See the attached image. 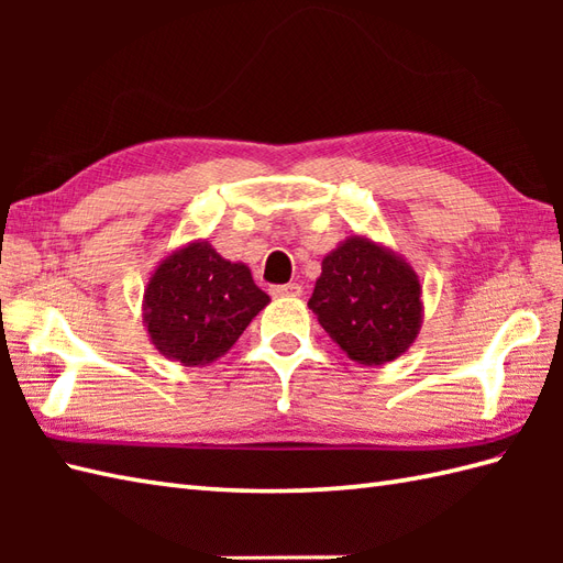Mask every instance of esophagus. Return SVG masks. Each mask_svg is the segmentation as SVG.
Segmentation results:
<instances>
[{
  "label": "esophagus",
  "mask_w": 563,
  "mask_h": 563,
  "mask_svg": "<svg viewBox=\"0 0 563 563\" xmlns=\"http://www.w3.org/2000/svg\"><path fill=\"white\" fill-rule=\"evenodd\" d=\"M271 295H273V297H300V295H302V285H297V283L273 285Z\"/></svg>",
  "instance_id": "esophagus-1"
}]
</instances>
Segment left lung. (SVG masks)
Here are the masks:
<instances>
[{"mask_svg": "<svg viewBox=\"0 0 563 563\" xmlns=\"http://www.w3.org/2000/svg\"><path fill=\"white\" fill-rule=\"evenodd\" d=\"M309 309L351 361L385 365L409 351L421 331L423 285L397 251L351 234L321 261Z\"/></svg>", "mask_w": 563, "mask_h": 563, "instance_id": "8db88e82", "label": "left lung"}]
</instances>
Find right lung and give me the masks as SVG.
<instances>
[{"label":"right lung","instance_id":"obj_1","mask_svg":"<svg viewBox=\"0 0 563 563\" xmlns=\"http://www.w3.org/2000/svg\"><path fill=\"white\" fill-rule=\"evenodd\" d=\"M268 302L246 263L227 261L208 239H194L152 271L142 324L164 357L198 367L230 351Z\"/></svg>","mask_w":563,"mask_h":563}]
</instances>
